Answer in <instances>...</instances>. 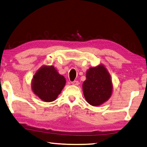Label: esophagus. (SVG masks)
Instances as JSON below:
<instances>
[{
	"label": "esophagus",
	"mask_w": 147,
	"mask_h": 147,
	"mask_svg": "<svg viewBox=\"0 0 147 147\" xmlns=\"http://www.w3.org/2000/svg\"><path fill=\"white\" fill-rule=\"evenodd\" d=\"M71 84L74 85H79V82H78V81H72Z\"/></svg>",
	"instance_id": "esophagus-1"
}]
</instances>
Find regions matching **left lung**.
<instances>
[{"label":"left lung","mask_w":147,"mask_h":147,"mask_svg":"<svg viewBox=\"0 0 147 147\" xmlns=\"http://www.w3.org/2000/svg\"><path fill=\"white\" fill-rule=\"evenodd\" d=\"M113 85L109 72L103 64L90 67L83 83V92L87 102L93 107L102 105L112 96Z\"/></svg>","instance_id":"8db88e82"}]
</instances>
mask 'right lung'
Instances as JSON below:
<instances>
[{"label": "right lung", "mask_w": 147, "mask_h": 147, "mask_svg": "<svg viewBox=\"0 0 147 147\" xmlns=\"http://www.w3.org/2000/svg\"><path fill=\"white\" fill-rule=\"evenodd\" d=\"M66 79L53 66H42L31 80V90L40 99L50 102L55 100L66 85Z\"/></svg>", "instance_id": "1"}]
</instances>
